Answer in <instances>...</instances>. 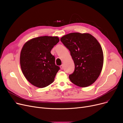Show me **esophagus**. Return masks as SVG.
Masks as SVG:
<instances>
[{
  "label": "esophagus",
  "mask_w": 123,
  "mask_h": 123,
  "mask_svg": "<svg viewBox=\"0 0 123 123\" xmlns=\"http://www.w3.org/2000/svg\"><path fill=\"white\" fill-rule=\"evenodd\" d=\"M60 68H61V69H63V64H62L61 66H60Z\"/></svg>",
  "instance_id": "obj_1"
}]
</instances>
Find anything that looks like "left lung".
Segmentation results:
<instances>
[{"mask_svg": "<svg viewBox=\"0 0 123 123\" xmlns=\"http://www.w3.org/2000/svg\"><path fill=\"white\" fill-rule=\"evenodd\" d=\"M61 41L69 49L74 63L70 80L81 87L91 85L99 77L103 65V50L98 41L88 33H71L63 36Z\"/></svg>", "mask_w": 123, "mask_h": 123, "instance_id": "1", "label": "left lung"}]
</instances>
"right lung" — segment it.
Segmentation results:
<instances>
[{"mask_svg":"<svg viewBox=\"0 0 123 123\" xmlns=\"http://www.w3.org/2000/svg\"><path fill=\"white\" fill-rule=\"evenodd\" d=\"M60 41L57 37L42 36L32 39L23 46L20 62L22 73L28 81L39 88L53 83L60 68L55 64L50 51Z\"/></svg>","mask_w":123,"mask_h":123,"instance_id":"right-lung-1","label":"right lung"}]
</instances>
